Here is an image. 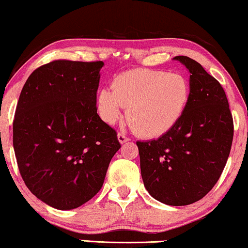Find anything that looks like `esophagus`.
I'll use <instances>...</instances> for the list:
<instances>
[{
    "label": "esophagus",
    "mask_w": 248,
    "mask_h": 248,
    "mask_svg": "<svg viewBox=\"0 0 248 248\" xmlns=\"http://www.w3.org/2000/svg\"><path fill=\"white\" fill-rule=\"evenodd\" d=\"M117 140H118V142H120V143L123 144V143H125V142L128 141V138L125 137L124 134L118 133V134H117Z\"/></svg>",
    "instance_id": "34e87169"
}]
</instances>
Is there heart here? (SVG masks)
Returning <instances> with one entry per match:
<instances>
[{"label":"heart","mask_w":248,"mask_h":248,"mask_svg":"<svg viewBox=\"0 0 248 248\" xmlns=\"http://www.w3.org/2000/svg\"><path fill=\"white\" fill-rule=\"evenodd\" d=\"M191 84L182 73L132 70L115 78L111 88H101L97 109L105 123L113 125L127 108L126 118L135 133L145 139L164 137L184 116Z\"/></svg>","instance_id":"heart-1"}]
</instances>
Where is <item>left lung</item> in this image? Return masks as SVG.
I'll use <instances>...</instances> for the list:
<instances>
[{
    "label": "left lung",
    "instance_id": "obj_1",
    "mask_svg": "<svg viewBox=\"0 0 248 248\" xmlns=\"http://www.w3.org/2000/svg\"><path fill=\"white\" fill-rule=\"evenodd\" d=\"M172 60L189 72L188 106L170 132L137 145L149 194L179 206L201 200L218 182L229 157L233 123L221 84L196 61L187 56Z\"/></svg>",
    "mask_w": 248,
    "mask_h": 248
}]
</instances>
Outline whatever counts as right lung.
<instances>
[{"mask_svg": "<svg viewBox=\"0 0 248 248\" xmlns=\"http://www.w3.org/2000/svg\"><path fill=\"white\" fill-rule=\"evenodd\" d=\"M104 62L59 60L30 74L13 122V148L30 192L52 208L72 210L93 199L121 148L97 114Z\"/></svg>", "mask_w": 248, "mask_h": 248, "instance_id": "obj_1", "label": "right lung"}]
</instances>
